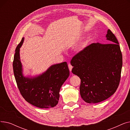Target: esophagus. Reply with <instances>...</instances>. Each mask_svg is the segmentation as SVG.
<instances>
[{
    "instance_id": "obj_1",
    "label": "esophagus",
    "mask_w": 130,
    "mask_h": 130,
    "mask_svg": "<svg viewBox=\"0 0 130 130\" xmlns=\"http://www.w3.org/2000/svg\"><path fill=\"white\" fill-rule=\"evenodd\" d=\"M68 66H69V69L70 70V71H72V70L73 69V66L71 65V64L70 63L69 64V65H68Z\"/></svg>"
}]
</instances>
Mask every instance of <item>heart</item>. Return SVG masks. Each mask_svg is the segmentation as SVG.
<instances>
[{
	"label": "heart",
	"mask_w": 130,
	"mask_h": 130,
	"mask_svg": "<svg viewBox=\"0 0 130 130\" xmlns=\"http://www.w3.org/2000/svg\"><path fill=\"white\" fill-rule=\"evenodd\" d=\"M81 50H82V49H81V48H80V49H79V51H81Z\"/></svg>",
	"instance_id": "obj_1"
}]
</instances>
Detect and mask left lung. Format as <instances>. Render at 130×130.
Returning <instances> with one entry per match:
<instances>
[{"instance_id": "obj_1", "label": "left lung", "mask_w": 130, "mask_h": 130, "mask_svg": "<svg viewBox=\"0 0 130 130\" xmlns=\"http://www.w3.org/2000/svg\"><path fill=\"white\" fill-rule=\"evenodd\" d=\"M106 37L107 44L93 43L71 61L72 72L80 79V96L88 103H97L110 98L120 83L122 67L120 47L110 29Z\"/></svg>"}]
</instances>
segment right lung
I'll list each match as a JSON object with an SVG mask.
<instances>
[{"label": "right lung", "instance_id": "right-lung-1", "mask_svg": "<svg viewBox=\"0 0 130 130\" xmlns=\"http://www.w3.org/2000/svg\"><path fill=\"white\" fill-rule=\"evenodd\" d=\"M24 40L23 37L17 46L13 61V74L20 93L27 102L37 107L55 106L58 102L60 87L70 75L67 63L53 65L35 77L24 76L19 54Z\"/></svg>", "mask_w": 130, "mask_h": 130}]
</instances>
